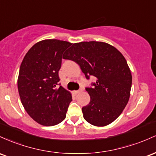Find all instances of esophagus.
I'll return each mask as SVG.
<instances>
[{"label": "esophagus", "instance_id": "obj_1", "mask_svg": "<svg viewBox=\"0 0 156 156\" xmlns=\"http://www.w3.org/2000/svg\"><path fill=\"white\" fill-rule=\"evenodd\" d=\"M81 91H82V90H74L73 93H74L75 94H80Z\"/></svg>", "mask_w": 156, "mask_h": 156}]
</instances>
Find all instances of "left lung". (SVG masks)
<instances>
[{"mask_svg":"<svg viewBox=\"0 0 156 156\" xmlns=\"http://www.w3.org/2000/svg\"><path fill=\"white\" fill-rule=\"evenodd\" d=\"M63 58L80 66L85 77L97 78L94 87H86L90 101L82 111L88 123L104 127L120 116L128 102L132 75L122 54L104 42L73 43Z\"/></svg>","mask_w":156,"mask_h":156,"instance_id":"obj_1","label":"left lung"}]
</instances>
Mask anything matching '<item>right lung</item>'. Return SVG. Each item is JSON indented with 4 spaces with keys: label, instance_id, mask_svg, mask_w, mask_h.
I'll return each mask as SVG.
<instances>
[{
    "label": "right lung",
    "instance_id": "add662e5",
    "mask_svg": "<svg viewBox=\"0 0 156 156\" xmlns=\"http://www.w3.org/2000/svg\"><path fill=\"white\" fill-rule=\"evenodd\" d=\"M72 43L43 40L28 51L20 67L17 87L23 106L36 122L54 126L62 122L72 101L71 94L59 86L58 72L63 52Z\"/></svg>",
    "mask_w": 156,
    "mask_h": 156
}]
</instances>
